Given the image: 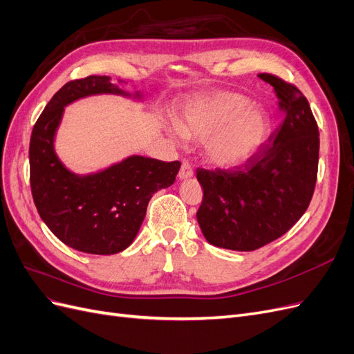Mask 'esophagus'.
I'll return each instance as SVG.
<instances>
[{
	"instance_id": "esophagus-1",
	"label": "esophagus",
	"mask_w": 354,
	"mask_h": 354,
	"mask_svg": "<svg viewBox=\"0 0 354 354\" xmlns=\"http://www.w3.org/2000/svg\"><path fill=\"white\" fill-rule=\"evenodd\" d=\"M192 176H194V168H192V165L187 162V160H183V164H181V168H180V173H178L180 180L190 178Z\"/></svg>"
}]
</instances>
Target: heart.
I'll use <instances>...</instances> for the list:
<instances>
[{
  "label": "heart",
  "mask_w": 354,
  "mask_h": 354,
  "mask_svg": "<svg viewBox=\"0 0 354 354\" xmlns=\"http://www.w3.org/2000/svg\"><path fill=\"white\" fill-rule=\"evenodd\" d=\"M169 133L203 142L208 162L221 169L238 168L260 153L272 136V120L238 93L218 91L192 99Z\"/></svg>",
  "instance_id": "b5f03b06"
}]
</instances>
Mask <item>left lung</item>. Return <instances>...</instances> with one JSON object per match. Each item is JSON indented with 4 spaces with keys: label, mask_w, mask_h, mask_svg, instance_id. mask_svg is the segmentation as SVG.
Here are the masks:
<instances>
[{
    "label": "left lung",
    "mask_w": 354,
    "mask_h": 354,
    "mask_svg": "<svg viewBox=\"0 0 354 354\" xmlns=\"http://www.w3.org/2000/svg\"><path fill=\"white\" fill-rule=\"evenodd\" d=\"M283 122L250 162L232 169H198L203 199L196 212L205 239L218 248L254 251L281 238L312 201L319 162V128L307 99L270 73Z\"/></svg>",
    "instance_id": "8db88e82"
}]
</instances>
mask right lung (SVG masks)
<instances>
[{
    "label": "right lung",
    "instance_id": "obj_1",
    "mask_svg": "<svg viewBox=\"0 0 354 354\" xmlns=\"http://www.w3.org/2000/svg\"><path fill=\"white\" fill-rule=\"evenodd\" d=\"M111 77L71 81L53 95L34 125L29 145L30 189L41 220L71 248L111 255L128 248L140 230L147 203L169 187L178 160L131 155L90 174H77L56 153V134L68 104L99 94L143 102V93H127Z\"/></svg>",
    "mask_w": 354,
    "mask_h": 354
}]
</instances>
